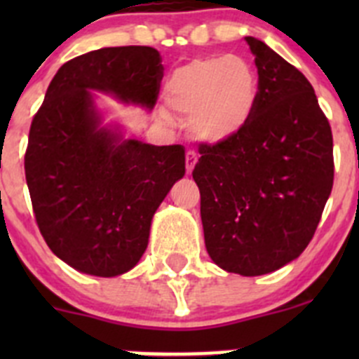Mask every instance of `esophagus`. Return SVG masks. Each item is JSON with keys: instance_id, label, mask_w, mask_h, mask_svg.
<instances>
[{"instance_id": "esophagus-1", "label": "esophagus", "mask_w": 359, "mask_h": 359, "mask_svg": "<svg viewBox=\"0 0 359 359\" xmlns=\"http://www.w3.org/2000/svg\"><path fill=\"white\" fill-rule=\"evenodd\" d=\"M196 163H198L196 153H194V151H187V153H186V170H187V173H189V175L193 173Z\"/></svg>"}]
</instances>
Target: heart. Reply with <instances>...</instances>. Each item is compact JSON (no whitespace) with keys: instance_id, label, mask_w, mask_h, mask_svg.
Here are the masks:
<instances>
[{"instance_id":"b5f03b06","label":"heart","mask_w":359,"mask_h":359,"mask_svg":"<svg viewBox=\"0 0 359 359\" xmlns=\"http://www.w3.org/2000/svg\"><path fill=\"white\" fill-rule=\"evenodd\" d=\"M165 100L177 114L189 118L198 140L222 144L240 135L259 100V76L240 55L200 57L173 71L165 85ZM165 121L168 111L159 109Z\"/></svg>"}]
</instances>
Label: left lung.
<instances>
[{"mask_svg": "<svg viewBox=\"0 0 359 359\" xmlns=\"http://www.w3.org/2000/svg\"><path fill=\"white\" fill-rule=\"evenodd\" d=\"M259 100L247 128L201 144L193 172L210 259L260 276L295 260L313 240L334 186V140L306 76L247 36Z\"/></svg>", "mask_w": 359, "mask_h": 359, "instance_id": "8db88e82", "label": "left lung"}]
</instances>
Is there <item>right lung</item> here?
<instances>
[{
	"label": "right lung",
	"mask_w": 359,
	"mask_h": 359,
	"mask_svg": "<svg viewBox=\"0 0 359 359\" xmlns=\"http://www.w3.org/2000/svg\"><path fill=\"white\" fill-rule=\"evenodd\" d=\"M163 79L151 46H112L57 71L29 130L24 166L50 250L79 273L112 278L137 266L158 206L186 173L182 146L126 139L104 125L95 93L151 111Z\"/></svg>",
	"instance_id": "obj_1"
}]
</instances>
